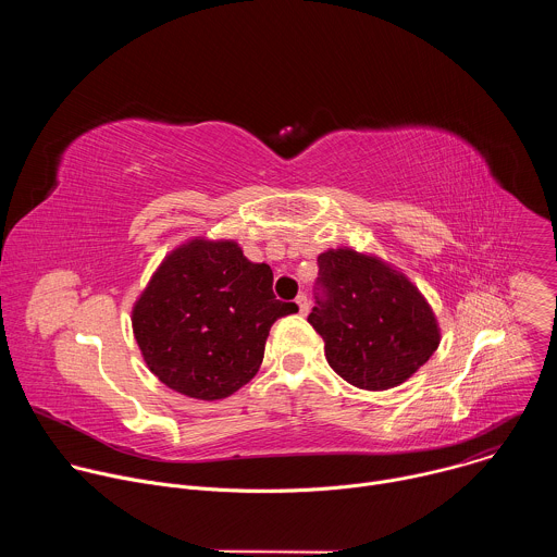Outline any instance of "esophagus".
<instances>
[{
    "label": "esophagus",
    "instance_id": "34e87169",
    "mask_svg": "<svg viewBox=\"0 0 557 557\" xmlns=\"http://www.w3.org/2000/svg\"><path fill=\"white\" fill-rule=\"evenodd\" d=\"M295 301H297V306H299V312H301V314H306V312L310 310V301H308V297H306V295H297V299H295Z\"/></svg>",
    "mask_w": 557,
    "mask_h": 557
}]
</instances>
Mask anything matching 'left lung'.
Masks as SVG:
<instances>
[{
	"label": "left lung",
	"mask_w": 557,
	"mask_h": 557,
	"mask_svg": "<svg viewBox=\"0 0 557 557\" xmlns=\"http://www.w3.org/2000/svg\"><path fill=\"white\" fill-rule=\"evenodd\" d=\"M317 267L308 322L342 379L361 389H387L434 355L441 342L436 317L404 273L352 249H331Z\"/></svg>",
	"instance_id": "8db88e82"
}]
</instances>
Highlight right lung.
Returning <instances> with one entry per match:
<instances>
[{
	"mask_svg": "<svg viewBox=\"0 0 557 557\" xmlns=\"http://www.w3.org/2000/svg\"><path fill=\"white\" fill-rule=\"evenodd\" d=\"M297 304L273 295V271L231 240H191L158 267L132 310L143 359L168 387L215 401L249 383L271 326Z\"/></svg>",
	"mask_w": 557,
	"mask_h": 557,
	"instance_id": "right-lung-1",
	"label": "right lung"
}]
</instances>
